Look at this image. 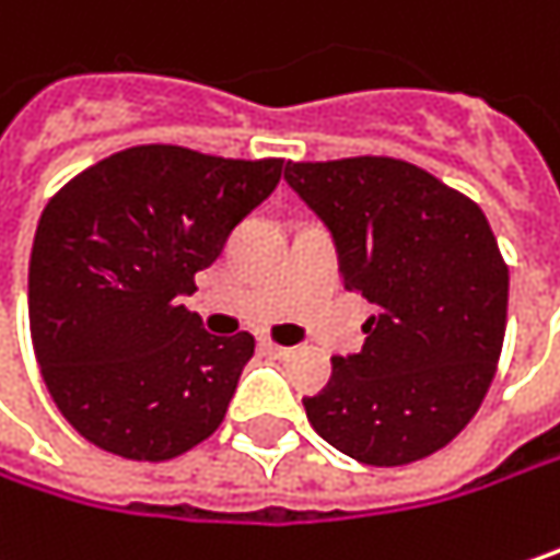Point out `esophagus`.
Returning a JSON list of instances; mask_svg holds the SVG:
<instances>
[{"mask_svg":"<svg viewBox=\"0 0 560 560\" xmlns=\"http://www.w3.org/2000/svg\"><path fill=\"white\" fill-rule=\"evenodd\" d=\"M259 349H262L266 355H272V359H288V355H291V349H288V346H279V342H272V339H262V342H259Z\"/></svg>","mask_w":560,"mask_h":560,"instance_id":"34e87169","label":"esophagus"}]
</instances>
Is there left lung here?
<instances>
[{
  "mask_svg": "<svg viewBox=\"0 0 560 560\" xmlns=\"http://www.w3.org/2000/svg\"><path fill=\"white\" fill-rule=\"evenodd\" d=\"M284 182L330 230L342 284L375 304L362 352L332 355L304 397L307 420L362 465L420 462L468 427L497 372L510 272L493 230L404 160L288 163Z\"/></svg>",
  "mask_w": 560,
  "mask_h": 560,
  "instance_id": "left-lung-1",
  "label": "left lung"
}]
</instances>
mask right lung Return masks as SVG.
<instances>
[{
	"label": "right lung",
	"mask_w": 560,
	"mask_h": 560,
	"mask_svg": "<svg viewBox=\"0 0 560 560\" xmlns=\"http://www.w3.org/2000/svg\"><path fill=\"white\" fill-rule=\"evenodd\" d=\"M281 160L121 150L44 208L27 320L44 384L92 445L166 462L221 427L253 336H211L182 298L279 185Z\"/></svg>",
	"instance_id": "1"
}]
</instances>
